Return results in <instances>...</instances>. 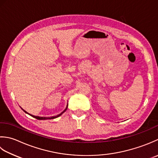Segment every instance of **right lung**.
<instances>
[{"label":"right lung","mask_w":158,"mask_h":158,"mask_svg":"<svg viewBox=\"0 0 158 158\" xmlns=\"http://www.w3.org/2000/svg\"><path fill=\"white\" fill-rule=\"evenodd\" d=\"M67 107H66V108L65 109V110H64L62 112H61L60 114H58V115H56V116H54V117H38V116H34V115H32V114H28L27 111H25V110H23V109H22H22L26 112V113H27L28 114L31 115V117H34V118H37V119H38V120H46V119H53V118H55L59 117V116H60L61 114H62L63 113H64V112H65V110H67Z\"/></svg>","instance_id":"add662e5"}]
</instances>
